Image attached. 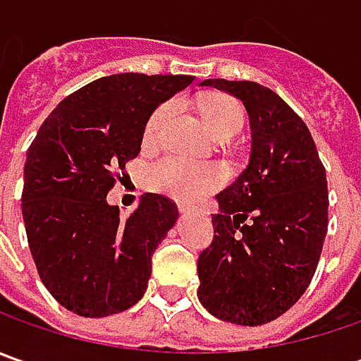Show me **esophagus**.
<instances>
[{
	"mask_svg": "<svg viewBox=\"0 0 361 361\" xmlns=\"http://www.w3.org/2000/svg\"><path fill=\"white\" fill-rule=\"evenodd\" d=\"M178 211H180V215H188V213H197V209H195V207H188V204H178Z\"/></svg>",
	"mask_w": 361,
	"mask_h": 361,
	"instance_id": "1",
	"label": "esophagus"
}]
</instances>
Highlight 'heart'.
<instances>
[{
  "label": "heart",
  "mask_w": 361,
  "mask_h": 361,
  "mask_svg": "<svg viewBox=\"0 0 361 361\" xmlns=\"http://www.w3.org/2000/svg\"><path fill=\"white\" fill-rule=\"evenodd\" d=\"M202 118L215 138H231L243 128V110L235 100L225 96L207 98L202 102ZM176 104H160L148 118L145 128V142L154 145L174 116ZM225 183V173L216 164L197 162L185 157H166L154 162L146 171V187L154 192L166 195L176 201H197L202 195L215 190Z\"/></svg>",
  "instance_id": "b5f03b06"
}]
</instances>
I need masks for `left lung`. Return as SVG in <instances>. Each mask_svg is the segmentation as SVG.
I'll use <instances>...</instances> for the list:
<instances>
[{
    "label": "left lung",
    "mask_w": 361,
    "mask_h": 361,
    "mask_svg": "<svg viewBox=\"0 0 361 361\" xmlns=\"http://www.w3.org/2000/svg\"><path fill=\"white\" fill-rule=\"evenodd\" d=\"M241 100L251 122L249 164L215 199V239L199 255L197 291L211 315L263 326L298 301L327 233L326 169L305 122L257 82L204 80Z\"/></svg>",
    "instance_id": "1"
}]
</instances>
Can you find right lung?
<instances>
[{
  "label": "right lung",
  "instance_id": "add662e5",
  "mask_svg": "<svg viewBox=\"0 0 361 361\" xmlns=\"http://www.w3.org/2000/svg\"><path fill=\"white\" fill-rule=\"evenodd\" d=\"M195 76L112 74L51 110L23 164L21 215L42 283L62 307L106 317L138 303L150 257L178 209L145 192L128 216L108 204L114 173L138 157L148 118Z\"/></svg>",
  "mask_w": 361,
  "mask_h": 361
}]
</instances>
